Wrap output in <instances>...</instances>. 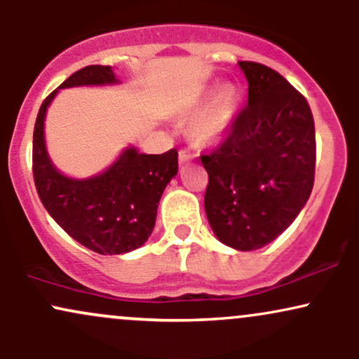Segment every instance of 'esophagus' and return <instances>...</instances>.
Segmentation results:
<instances>
[{
    "label": "esophagus",
    "instance_id": "obj_1",
    "mask_svg": "<svg viewBox=\"0 0 359 359\" xmlns=\"http://www.w3.org/2000/svg\"><path fill=\"white\" fill-rule=\"evenodd\" d=\"M194 158H196V156H194L192 154H189V151H185V150H180V151H179V162H180V165H184V163L192 162Z\"/></svg>",
    "mask_w": 359,
    "mask_h": 359
}]
</instances>
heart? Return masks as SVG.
<instances>
[{
    "label": "heart",
    "mask_w": 359,
    "mask_h": 359,
    "mask_svg": "<svg viewBox=\"0 0 359 359\" xmlns=\"http://www.w3.org/2000/svg\"><path fill=\"white\" fill-rule=\"evenodd\" d=\"M240 111V90L226 82H211L184 102L179 116L191 119V138L199 147H214L228 137Z\"/></svg>",
    "instance_id": "obj_1"
}]
</instances>
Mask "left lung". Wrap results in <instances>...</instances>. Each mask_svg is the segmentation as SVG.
Returning <instances> with one entry per match:
<instances>
[{"mask_svg": "<svg viewBox=\"0 0 359 359\" xmlns=\"http://www.w3.org/2000/svg\"><path fill=\"white\" fill-rule=\"evenodd\" d=\"M248 104L219 148L201 156L209 175L204 208L222 245L263 248L294 222L314 185V118L287 79L257 62H238Z\"/></svg>", "mask_w": 359, "mask_h": 359, "instance_id": "1", "label": "left lung"}]
</instances>
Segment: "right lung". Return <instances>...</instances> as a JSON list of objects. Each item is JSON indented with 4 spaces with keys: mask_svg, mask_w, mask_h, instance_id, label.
<instances>
[{
    "mask_svg": "<svg viewBox=\"0 0 359 359\" xmlns=\"http://www.w3.org/2000/svg\"><path fill=\"white\" fill-rule=\"evenodd\" d=\"M113 67L88 65L74 72L40 106L34 130V179L43 208L69 236L100 255H125L145 245L167 184L179 172V154H140L130 145L96 175L62 174L45 143V118L60 89L118 86Z\"/></svg>",
    "mask_w": 359,
    "mask_h": 359,
    "instance_id": "1",
    "label": "right lung"
}]
</instances>
